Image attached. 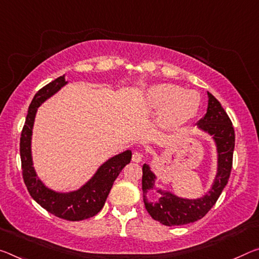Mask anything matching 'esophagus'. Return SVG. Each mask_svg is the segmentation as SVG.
<instances>
[{
	"instance_id": "1",
	"label": "esophagus",
	"mask_w": 259,
	"mask_h": 259,
	"mask_svg": "<svg viewBox=\"0 0 259 259\" xmlns=\"http://www.w3.org/2000/svg\"><path fill=\"white\" fill-rule=\"evenodd\" d=\"M143 158H144V154H143L142 152H139V151L134 152V154H133V161L134 162H141Z\"/></svg>"
}]
</instances>
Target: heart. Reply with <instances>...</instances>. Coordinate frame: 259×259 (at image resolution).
<instances>
[{"label":"heart","mask_w":259,"mask_h":259,"mask_svg":"<svg viewBox=\"0 0 259 259\" xmlns=\"http://www.w3.org/2000/svg\"><path fill=\"white\" fill-rule=\"evenodd\" d=\"M145 99L151 108L162 109L161 120L166 124H180L194 116L198 107V96L184 91L174 84H157L149 89Z\"/></svg>","instance_id":"heart-1"}]
</instances>
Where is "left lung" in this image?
Segmentation results:
<instances>
[{"label": "left lung", "mask_w": 259, "mask_h": 259, "mask_svg": "<svg viewBox=\"0 0 259 259\" xmlns=\"http://www.w3.org/2000/svg\"><path fill=\"white\" fill-rule=\"evenodd\" d=\"M207 112L197 125L212 135L218 147V174L208 194L199 199H184L169 192L160 191L161 198L158 202L151 203L146 199V194L153 189L155 175L146 163L143 166L142 189L145 208L152 218L165 226H181L202 219L217 203L231 176L235 146L233 123L220 102L211 93L207 92Z\"/></svg>", "instance_id": "obj_1"}]
</instances>
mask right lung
<instances>
[{"instance_id":"right-lung-1","label":"right lung","mask_w":259,"mask_h":259,"mask_svg":"<svg viewBox=\"0 0 259 259\" xmlns=\"http://www.w3.org/2000/svg\"><path fill=\"white\" fill-rule=\"evenodd\" d=\"M65 84L67 81L64 80V77L61 76L45 85L35 93L28 107L26 120L20 135L19 151L24 183L32 198L51 214L69 221H80L92 218L104 207L114 181L123 168L130 162L131 151L123 152L106 161L98 169L96 175L77 191L59 194L49 190L41 183L32 166L31 157V136L35 113L45 100L56 93Z\"/></svg>"}]
</instances>
